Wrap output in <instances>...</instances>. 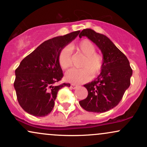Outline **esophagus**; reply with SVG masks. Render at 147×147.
<instances>
[{"instance_id":"esophagus-1","label":"esophagus","mask_w":147,"mask_h":147,"mask_svg":"<svg viewBox=\"0 0 147 147\" xmlns=\"http://www.w3.org/2000/svg\"><path fill=\"white\" fill-rule=\"evenodd\" d=\"M77 86L75 85V84H71V85H70V88H71L72 89L77 88Z\"/></svg>"}]
</instances>
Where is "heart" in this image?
<instances>
[{
  "instance_id": "b5f03b06",
  "label": "heart",
  "mask_w": 147,
  "mask_h": 147,
  "mask_svg": "<svg viewBox=\"0 0 147 147\" xmlns=\"http://www.w3.org/2000/svg\"><path fill=\"white\" fill-rule=\"evenodd\" d=\"M71 51L80 53L85 56L81 67L82 68L70 69L66 72L65 78L69 82L79 84L89 80L90 75L96 76L102 70L104 65V57L96 52L95 45L88 39H84L70 47L61 49L58 57L60 67L63 70L71 65Z\"/></svg>"
}]
</instances>
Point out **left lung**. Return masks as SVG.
<instances>
[{"mask_svg":"<svg viewBox=\"0 0 147 147\" xmlns=\"http://www.w3.org/2000/svg\"><path fill=\"white\" fill-rule=\"evenodd\" d=\"M79 36H87L100 49L104 57L100 75L84 85L88 90V97L79 101V104L89 112H106L122 100L131 84L133 70L127 57L105 35L93 30L84 29Z\"/></svg>","mask_w":147,"mask_h":147,"instance_id":"8db88e82","label":"left lung"}]
</instances>
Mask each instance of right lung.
Returning a JSON list of instances; mask_svg holds the SVG:
<instances>
[{"instance_id":"add662e5","label":"right lung","mask_w":147,"mask_h":147,"mask_svg":"<svg viewBox=\"0 0 147 147\" xmlns=\"http://www.w3.org/2000/svg\"><path fill=\"white\" fill-rule=\"evenodd\" d=\"M80 31L45 41L25 57L15 70L14 86L17 100L25 112L37 117L48 115L53 109L58 91L70 84L56 86L63 71L58 61L61 49L74 40Z\"/></svg>"}]
</instances>
